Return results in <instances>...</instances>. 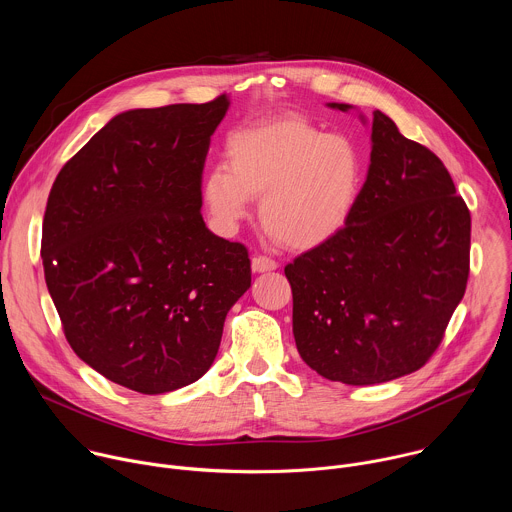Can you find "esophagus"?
I'll return each mask as SVG.
<instances>
[{"label":"esophagus","mask_w":512,"mask_h":512,"mask_svg":"<svg viewBox=\"0 0 512 512\" xmlns=\"http://www.w3.org/2000/svg\"><path fill=\"white\" fill-rule=\"evenodd\" d=\"M251 269H253L255 273H271V271L277 269V263H275L273 259H269V257L257 255V257L251 259Z\"/></svg>","instance_id":"34e87169"}]
</instances>
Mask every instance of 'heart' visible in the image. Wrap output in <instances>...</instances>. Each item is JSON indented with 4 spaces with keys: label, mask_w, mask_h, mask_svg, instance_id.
Wrapping results in <instances>:
<instances>
[{
    "label": "heart",
    "mask_w": 512,
    "mask_h": 512,
    "mask_svg": "<svg viewBox=\"0 0 512 512\" xmlns=\"http://www.w3.org/2000/svg\"><path fill=\"white\" fill-rule=\"evenodd\" d=\"M364 156L346 134H327L299 114L235 130L225 164L211 166L201 199L215 227L231 235L261 199L263 229L289 249L309 251L342 233L364 189Z\"/></svg>",
    "instance_id": "heart-1"
}]
</instances>
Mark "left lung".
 <instances>
[{
  "mask_svg": "<svg viewBox=\"0 0 512 512\" xmlns=\"http://www.w3.org/2000/svg\"><path fill=\"white\" fill-rule=\"evenodd\" d=\"M468 263L470 213L446 166L374 110L368 177L354 217L335 239L285 267L301 360L350 386L420 370L464 297Z\"/></svg>",
  "mask_w": 512,
  "mask_h": 512,
  "instance_id": "1",
  "label": "left lung"
}]
</instances>
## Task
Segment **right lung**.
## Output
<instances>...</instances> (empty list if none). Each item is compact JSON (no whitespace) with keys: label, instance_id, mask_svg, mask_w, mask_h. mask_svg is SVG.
<instances>
[{"label":"right lung","instance_id":"add662e5","mask_svg":"<svg viewBox=\"0 0 512 512\" xmlns=\"http://www.w3.org/2000/svg\"><path fill=\"white\" fill-rule=\"evenodd\" d=\"M229 104L223 94L116 114L64 164L48 197L44 275L68 344L140 394L197 382L251 287L247 249L211 233L201 215L205 158Z\"/></svg>","mask_w":512,"mask_h":512}]
</instances>
